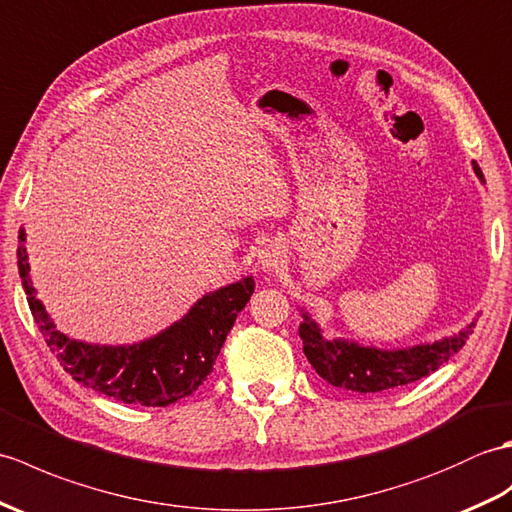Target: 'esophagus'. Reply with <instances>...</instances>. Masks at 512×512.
Masks as SVG:
<instances>
[{
  "label": "esophagus",
  "mask_w": 512,
  "mask_h": 512,
  "mask_svg": "<svg viewBox=\"0 0 512 512\" xmlns=\"http://www.w3.org/2000/svg\"><path fill=\"white\" fill-rule=\"evenodd\" d=\"M258 265L263 271H278L282 265H285V252H282V247L271 243V245L260 249Z\"/></svg>",
  "instance_id": "34e87169"
}]
</instances>
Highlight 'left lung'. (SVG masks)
<instances>
[{"label":"left lung","mask_w":512,"mask_h":512,"mask_svg":"<svg viewBox=\"0 0 512 512\" xmlns=\"http://www.w3.org/2000/svg\"><path fill=\"white\" fill-rule=\"evenodd\" d=\"M473 170L484 181L482 170L475 162ZM302 317L300 337L304 355L315 372L335 388L361 394L388 392L427 377L467 344L475 328V322H471L458 335L445 337L434 344L381 350L374 346H359L348 339H326L322 328L311 320L309 313L302 311Z\"/></svg>","instance_id":"8db88e82"}]
</instances>
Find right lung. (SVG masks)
Here are the masks:
<instances>
[{
  "label": "right lung",
  "mask_w": 512,
  "mask_h": 512,
  "mask_svg": "<svg viewBox=\"0 0 512 512\" xmlns=\"http://www.w3.org/2000/svg\"><path fill=\"white\" fill-rule=\"evenodd\" d=\"M26 232L19 230L17 265L28 306L45 344L74 381L127 405L166 407L195 392L208 379L236 315L254 293V278L206 293L166 331L131 346H98L56 331L30 280Z\"/></svg>",
  "instance_id": "1"
}]
</instances>
